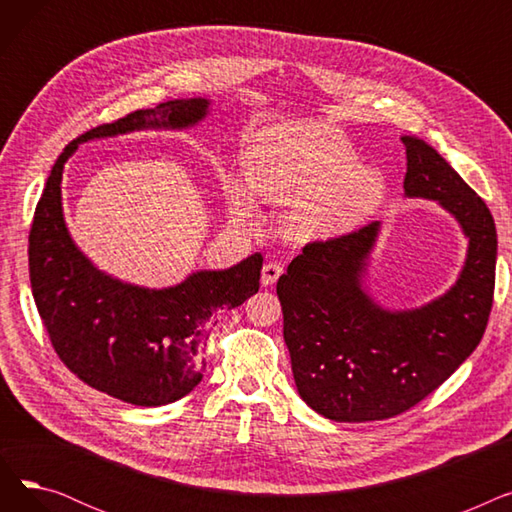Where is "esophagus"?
Wrapping results in <instances>:
<instances>
[{"label": "esophagus", "mask_w": 512, "mask_h": 512, "mask_svg": "<svg viewBox=\"0 0 512 512\" xmlns=\"http://www.w3.org/2000/svg\"><path fill=\"white\" fill-rule=\"evenodd\" d=\"M282 272H284V265H282V263H278V261H267V263L263 265V270H261V284H263V286L276 284L278 278L282 276Z\"/></svg>", "instance_id": "34e87169"}]
</instances>
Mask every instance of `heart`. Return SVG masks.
Wrapping results in <instances>:
<instances>
[{
    "label": "heart",
    "mask_w": 512,
    "mask_h": 512,
    "mask_svg": "<svg viewBox=\"0 0 512 512\" xmlns=\"http://www.w3.org/2000/svg\"><path fill=\"white\" fill-rule=\"evenodd\" d=\"M247 180L228 178L224 193L234 213L253 209V191L270 203L292 205L288 232L328 238L359 226L386 197V176L357 164V155L326 128L276 124L247 151Z\"/></svg>",
    "instance_id": "1"
}]
</instances>
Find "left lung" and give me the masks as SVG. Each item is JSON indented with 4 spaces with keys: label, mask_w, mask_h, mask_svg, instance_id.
<instances>
[{
    "label": "left lung",
    "mask_w": 512,
    "mask_h": 512,
    "mask_svg": "<svg viewBox=\"0 0 512 512\" xmlns=\"http://www.w3.org/2000/svg\"><path fill=\"white\" fill-rule=\"evenodd\" d=\"M402 143L405 197L436 201L459 222L469 240L465 265L442 297L392 311L363 284L380 222L309 242L290 261L276 292L294 384L332 421H380L415 407L475 351L492 311L498 240L490 209L432 145Z\"/></svg>",
    "instance_id": "1"
}]
</instances>
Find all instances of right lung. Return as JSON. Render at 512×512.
<instances>
[{"mask_svg":"<svg viewBox=\"0 0 512 512\" xmlns=\"http://www.w3.org/2000/svg\"><path fill=\"white\" fill-rule=\"evenodd\" d=\"M211 101L174 99L132 112L72 141L45 182L29 236L33 297L64 365L91 388L137 407L180 400L203 378L199 344L215 311L259 290L263 257L228 270H199L168 288H145L101 272L76 247L62 207V174L80 143L134 130H182L203 122Z\"/></svg>","mask_w":512,"mask_h":512,"instance_id":"obj_1","label":"right lung"}]
</instances>
